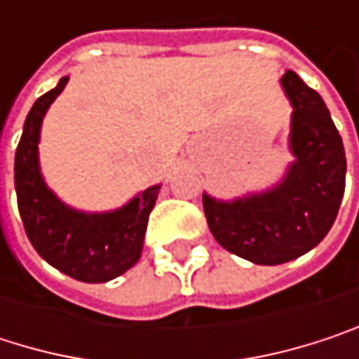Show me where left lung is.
I'll list each match as a JSON object with an SVG mask.
<instances>
[{"label": "left lung", "instance_id": "left-lung-1", "mask_svg": "<svg viewBox=\"0 0 359 359\" xmlns=\"http://www.w3.org/2000/svg\"><path fill=\"white\" fill-rule=\"evenodd\" d=\"M280 83L293 106L295 162L287 177L272 191L235 201L203 195L214 239L259 266L285 264L316 248L330 231L345 191V149L323 97L293 70Z\"/></svg>", "mask_w": 359, "mask_h": 359}]
</instances>
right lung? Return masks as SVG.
<instances>
[{
  "label": "right lung",
  "mask_w": 359,
  "mask_h": 359,
  "mask_svg": "<svg viewBox=\"0 0 359 359\" xmlns=\"http://www.w3.org/2000/svg\"><path fill=\"white\" fill-rule=\"evenodd\" d=\"M66 83L68 76L60 79L55 89L41 95L25 120L14 160L18 212L29 241L47 264L83 283H108L133 268L141 257L147 220L160 184L145 189L124 208L106 214L76 212L45 187L36 158L39 130L45 111Z\"/></svg>",
  "instance_id": "1"
}]
</instances>
